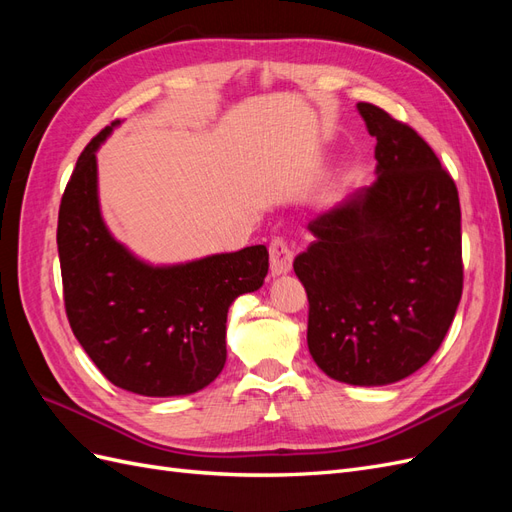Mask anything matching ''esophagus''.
Masks as SVG:
<instances>
[{"label": "esophagus", "mask_w": 512, "mask_h": 512, "mask_svg": "<svg viewBox=\"0 0 512 512\" xmlns=\"http://www.w3.org/2000/svg\"><path fill=\"white\" fill-rule=\"evenodd\" d=\"M269 260L273 275H286L292 269V250L284 239H273L269 245Z\"/></svg>", "instance_id": "esophagus-1"}]
</instances>
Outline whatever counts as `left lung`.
<instances>
[{
	"label": "left lung",
	"instance_id": "8db88e82",
	"mask_svg": "<svg viewBox=\"0 0 512 512\" xmlns=\"http://www.w3.org/2000/svg\"><path fill=\"white\" fill-rule=\"evenodd\" d=\"M376 136V181L318 213L294 258L309 301L307 346L333 380L384 386L421 369L463 288L457 185L433 149L382 108L356 104Z\"/></svg>",
	"mask_w": 512,
	"mask_h": 512
}]
</instances>
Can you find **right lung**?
Masks as SVG:
<instances>
[{
    "instance_id": "obj_1",
    "label": "right lung",
    "mask_w": 512,
    "mask_h": 512,
    "mask_svg": "<svg viewBox=\"0 0 512 512\" xmlns=\"http://www.w3.org/2000/svg\"><path fill=\"white\" fill-rule=\"evenodd\" d=\"M106 126L76 162L59 205L57 250L66 314L89 359L119 389L181 397L205 389L226 363V316L269 271L265 245L179 265H149L106 228L96 153Z\"/></svg>"
}]
</instances>
